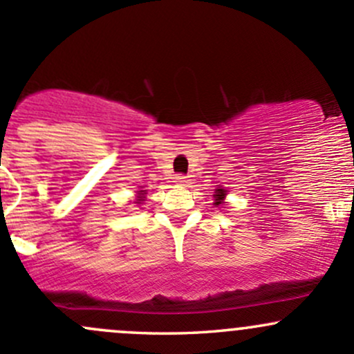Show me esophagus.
Returning a JSON list of instances; mask_svg holds the SVG:
<instances>
[{
  "mask_svg": "<svg viewBox=\"0 0 354 354\" xmlns=\"http://www.w3.org/2000/svg\"><path fill=\"white\" fill-rule=\"evenodd\" d=\"M176 183L181 185V187H188L189 183H192V180H189V176H187V174H176Z\"/></svg>",
  "mask_w": 354,
  "mask_h": 354,
  "instance_id": "obj_1",
  "label": "esophagus"
}]
</instances>
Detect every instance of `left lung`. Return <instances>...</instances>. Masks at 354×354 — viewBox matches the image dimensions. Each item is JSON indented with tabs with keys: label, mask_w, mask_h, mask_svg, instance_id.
<instances>
[{
	"label": "left lung",
	"mask_w": 354,
	"mask_h": 354,
	"mask_svg": "<svg viewBox=\"0 0 354 354\" xmlns=\"http://www.w3.org/2000/svg\"><path fill=\"white\" fill-rule=\"evenodd\" d=\"M215 205H221V203H224V196H225V189H217L215 192Z\"/></svg>",
	"instance_id": "1"
}]
</instances>
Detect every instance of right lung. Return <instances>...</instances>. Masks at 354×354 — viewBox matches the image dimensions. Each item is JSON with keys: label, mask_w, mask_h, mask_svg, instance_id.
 <instances>
[{"label": "right lung", "mask_w": 354, "mask_h": 354, "mask_svg": "<svg viewBox=\"0 0 354 354\" xmlns=\"http://www.w3.org/2000/svg\"><path fill=\"white\" fill-rule=\"evenodd\" d=\"M139 195H144V192H139ZM139 198H142V196H139ZM136 203H140V202H136Z\"/></svg>", "instance_id": "1"}]
</instances>
